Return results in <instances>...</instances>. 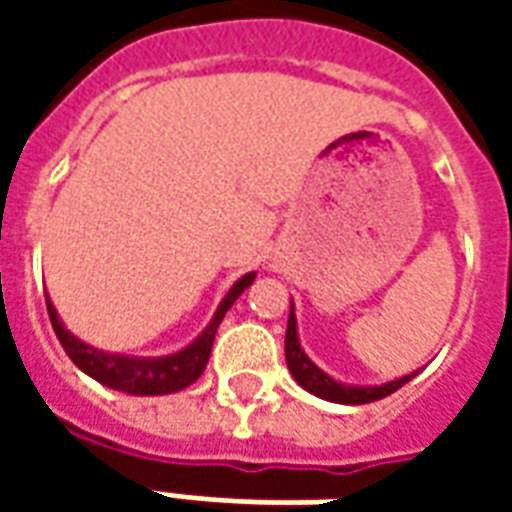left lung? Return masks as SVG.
<instances>
[{
    "label": "left lung",
    "instance_id": "1",
    "mask_svg": "<svg viewBox=\"0 0 512 512\" xmlns=\"http://www.w3.org/2000/svg\"><path fill=\"white\" fill-rule=\"evenodd\" d=\"M285 362H288L290 376L296 378V384L301 389H307L315 397H323L329 403H343V406H362V403H373L381 397L392 395L400 386L408 384L411 378L417 376L419 370L408 373L395 381H386L378 386H356V384H343L329 373H323L321 367L312 362L310 356L304 354L299 340V329H296V312H293V301H290V315H288V332H285Z\"/></svg>",
    "mask_w": 512,
    "mask_h": 512
}]
</instances>
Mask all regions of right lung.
Instances as JSON below:
<instances>
[{
    "mask_svg": "<svg viewBox=\"0 0 512 512\" xmlns=\"http://www.w3.org/2000/svg\"><path fill=\"white\" fill-rule=\"evenodd\" d=\"M252 282H255V271H249V274L238 279L233 288L227 290V296L219 301L211 323L186 348H180V351L167 356H128L101 351V348L84 343L76 334L65 329V323H62V318L54 310L51 299H46V307H49V318L54 332H57V340H60L65 354L71 356V362L82 373L95 378L98 384L117 389V392H126V395H172V392L186 389V386L194 384L202 376V370L208 365V356H211L216 329L224 321V312L233 307L235 299Z\"/></svg>",
    "mask_w": 512,
    "mask_h": 512,
    "instance_id": "1",
    "label": "right lung"
}]
</instances>
